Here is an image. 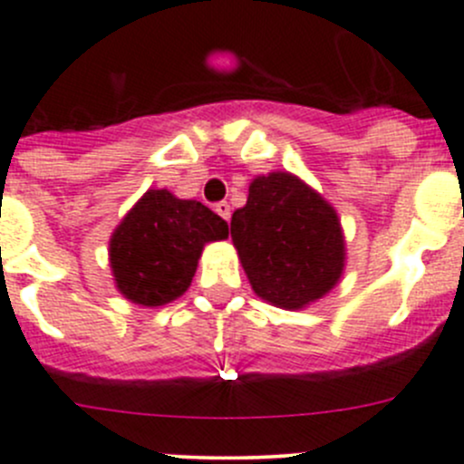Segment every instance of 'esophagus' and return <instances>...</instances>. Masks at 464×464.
Returning a JSON list of instances; mask_svg holds the SVG:
<instances>
[{
    "mask_svg": "<svg viewBox=\"0 0 464 464\" xmlns=\"http://www.w3.org/2000/svg\"><path fill=\"white\" fill-rule=\"evenodd\" d=\"M215 213H218L219 218L228 219L231 218V204H228V201H219V204H215Z\"/></svg>",
    "mask_w": 464,
    "mask_h": 464,
    "instance_id": "obj_1",
    "label": "esophagus"
}]
</instances>
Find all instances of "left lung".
Returning a JSON list of instances; mask_svg holds the SVG:
<instances>
[{"label":"left lung","mask_w":464,"mask_h":464,"mask_svg":"<svg viewBox=\"0 0 464 464\" xmlns=\"http://www.w3.org/2000/svg\"><path fill=\"white\" fill-rule=\"evenodd\" d=\"M231 237L254 292L278 308H304L342 276L337 213L287 172L254 179L246 206L231 218Z\"/></svg>","instance_id":"1"}]
</instances>
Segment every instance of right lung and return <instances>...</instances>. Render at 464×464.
<instances>
[{
	"label": "right lung",
	"instance_id": "obj_1",
	"mask_svg": "<svg viewBox=\"0 0 464 464\" xmlns=\"http://www.w3.org/2000/svg\"><path fill=\"white\" fill-rule=\"evenodd\" d=\"M224 237L228 224L201 201L145 192L111 237L118 290L133 304H169L192 283L206 242Z\"/></svg>",
	"mask_w": 464,
	"mask_h": 464
}]
</instances>
